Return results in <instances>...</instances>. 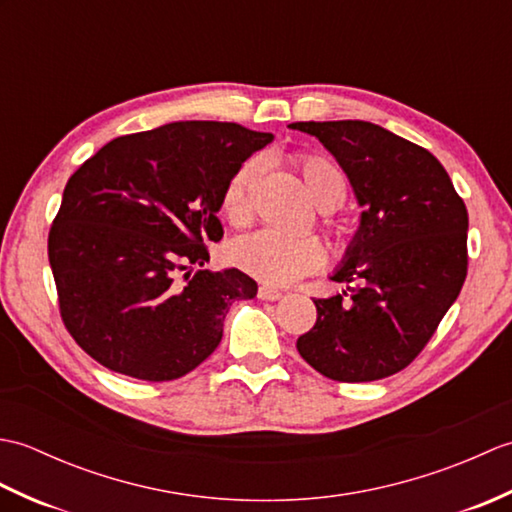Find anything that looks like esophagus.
<instances>
[{"label": "esophagus", "instance_id": "esophagus-1", "mask_svg": "<svg viewBox=\"0 0 512 512\" xmlns=\"http://www.w3.org/2000/svg\"><path fill=\"white\" fill-rule=\"evenodd\" d=\"M257 297H259V299H264V301H279L281 297H284V292L277 290V288H273V286H266V284H262V286L257 288Z\"/></svg>", "mask_w": 512, "mask_h": 512}]
</instances>
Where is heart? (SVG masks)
I'll return each mask as SVG.
<instances>
[{"mask_svg":"<svg viewBox=\"0 0 512 512\" xmlns=\"http://www.w3.org/2000/svg\"><path fill=\"white\" fill-rule=\"evenodd\" d=\"M292 165L297 167L308 195L321 211H334L345 202L347 178L330 158L297 154L292 156ZM262 169V160L248 158L224 184L222 213L237 228L253 222V191ZM231 259L237 268L264 284L288 286L323 266L325 248L317 237H284L273 231H257L237 239L231 246Z\"/></svg>","mask_w":512,"mask_h":512,"instance_id":"heart-1","label":"heart"}]
</instances>
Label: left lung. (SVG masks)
Here are the masks:
<instances>
[{
  "label": "left lung",
  "mask_w": 512,
  "mask_h": 512,
  "mask_svg": "<svg viewBox=\"0 0 512 512\" xmlns=\"http://www.w3.org/2000/svg\"><path fill=\"white\" fill-rule=\"evenodd\" d=\"M330 151L350 180L361 226L314 299L317 323L297 339L303 361L339 383H369L416 358L466 279L469 213L427 149L367 121L292 123Z\"/></svg>",
  "instance_id": "left-lung-1"
}]
</instances>
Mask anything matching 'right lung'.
<instances>
[{
    "label": "right lung",
    "mask_w": 512,
    "mask_h": 512,
    "mask_svg": "<svg viewBox=\"0 0 512 512\" xmlns=\"http://www.w3.org/2000/svg\"><path fill=\"white\" fill-rule=\"evenodd\" d=\"M270 140L237 123H169L114 138L72 173L48 257L61 319L81 350L151 383L189 374L215 352L231 303L253 299L257 284L237 268L204 270L206 244L224 235L226 180Z\"/></svg>",
    "instance_id": "obj_1"
}]
</instances>
